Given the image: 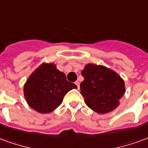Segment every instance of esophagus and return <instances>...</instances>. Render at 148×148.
<instances>
[{
  "mask_svg": "<svg viewBox=\"0 0 148 148\" xmlns=\"http://www.w3.org/2000/svg\"><path fill=\"white\" fill-rule=\"evenodd\" d=\"M75 84L77 85V89H79V87H80V85H79V82H78V81H76V82H75Z\"/></svg>",
  "mask_w": 148,
  "mask_h": 148,
  "instance_id": "esophagus-1",
  "label": "esophagus"
}]
</instances>
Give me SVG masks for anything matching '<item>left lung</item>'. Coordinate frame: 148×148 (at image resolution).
<instances>
[{"instance_id": "obj_1", "label": "left lung", "mask_w": 148, "mask_h": 148, "mask_svg": "<svg viewBox=\"0 0 148 148\" xmlns=\"http://www.w3.org/2000/svg\"><path fill=\"white\" fill-rule=\"evenodd\" d=\"M84 80L80 94L89 108L98 114L109 113L119 106L125 93L124 80L110 68L88 63L82 71Z\"/></svg>"}]
</instances>
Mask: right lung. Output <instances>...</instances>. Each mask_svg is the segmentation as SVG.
<instances>
[{
	"instance_id": "right-lung-1",
	"label": "right lung",
	"mask_w": 148,
	"mask_h": 148,
	"mask_svg": "<svg viewBox=\"0 0 148 148\" xmlns=\"http://www.w3.org/2000/svg\"><path fill=\"white\" fill-rule=\"evenodd\" d=\"M77 86L66 80L54 63L43 62L28 77L24 96L28 105L42 114L52 112L61 105L64 96Z\"/></svg>"
}]
</instances>
